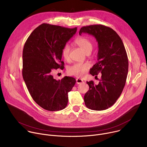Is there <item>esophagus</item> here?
Masks as SVG:
<instances>
[{
	"instance_id": "obj_1",
	"label": "esophagus",
	"mask_w": 147,
	"mask_h": 147,
	"mask_svg": "<svg viewBox=\"0 0 147 147\" xmlns=\"http://www.w3.org/2000/svg\"><path fill=\"white\" fill-rule=\"evenodd\" d=\"M84 81L82 79H80V78H77L76 79V83L77 84H81Z\"/></svg>"
}]
</instances>
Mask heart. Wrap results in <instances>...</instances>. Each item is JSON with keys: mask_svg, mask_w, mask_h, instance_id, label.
Returning a JSON list of instances; mask_svg holds the SVG:
<instances>
[{"mask_svg": "<svg viewBox=\"0 0 147 147\" xmlns=\"http://www.w3.org/2000/svg\"><path fill=\"white\" fill-rule=\"evenodd\" d=\"M74 44L79 47L86 53H88L92 50L93 44L92 42L87 38L84 36H80L74 40ZM70 47L68 44H66L61 50V56L66 60L69 59ZM90 67V65L88 63H77L70 66L67 69V72L69 74L77 77H82L88 71Z\"/></svg>", "mask_w": 147, "mask_h": 147, "instance_id": "heart-1", "label": "heart"}]
</instances>
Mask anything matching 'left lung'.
I'll return each instance as SVG.
<instances>
[{
  "instance_id": "1",
  "label": "left lung",
  "mask_w": 147,
  "mask_h": 147,
  "mask_svg": "<svg viewBox=\"0 0 147 147\" xmlns=\"http://www.w3.org/2000/svg\"><path fill=\"white\" fill-rule=\"evenodd\" d=\"M93 35L98 44V62L90 69L93 76L101 73L98 85L87 81L89 90L84 95L86 106L103 111L112 107L120 96L128 73L129 60L123 41L113 29L101 24L84 26L79 34Z\"/></svg>"
}]
</instances>
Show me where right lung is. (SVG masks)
<instances>
[{
  "label": "right lung",
  "instance_id": "add662e5",
  "mask_svg": "<svg viewBox=\"0 0 147 147\" xmlns=\"http://www.w3.org/2000/svg\"><path fill=\"white\" fill-rule=\"evenodd\" d=\"M76 31L77 27L43 23L32 32L24 44L23 79L34 100L45 110L60 111L67 105L68 93L76 79L66 76L56 80L52 74L56 69H64L61 50Z\"/></svg>",
  "mask_w": 147,
  "mask_h": 147
}]
</instances>
